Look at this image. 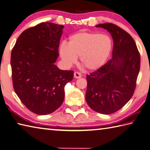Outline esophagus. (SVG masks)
Here are the masks:
<instances>
[{
    "label": "esophagus",
    "instance_id": "34e87169",
    "mask_svg": "<svg viewBox=\"0 0 150 150\" xmlns=\"http://www.w3.org/2000/svg\"><path fill=\"white\" fill-rule=\"evenodd\" d=\"M74 77L76 79H78V78H81V73H79L78 72H75L74 73Z\"/></svg>",
    "mask_w": 150,
    "mask_h": 150
}]
</instances>
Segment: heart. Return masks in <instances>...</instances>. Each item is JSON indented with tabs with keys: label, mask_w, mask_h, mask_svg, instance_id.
I'll return each instance as SVG.
<instances>
[{
	"label": "heart",
	"mask_w": 150,
	"mask_h": 150,
	"mask_svg": "<svg viewBox=\"0 0 150 150\" xmlns=\"http://www.w3.org/2000/svg\"><path fill=\"white\" fill-rule=\"evenodd\" d=\"M112 48V40L106 34L96 32H79L71 36L69 41L62 42L59 54L67 67L75 64L78 57L90 71H96L104 65Z\"/></svg>",
	"instance_id": "obj_1"
}]
</instances>
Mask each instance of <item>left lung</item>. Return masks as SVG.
Wrapping results in <instances>:
<instances>
[{"label":"left lung","instance_id":"obj_1","mask_svg":"<svg viewBox=\"0 0 150 150\" xmlns=\"http://www.w3.org/2000/svg\"><path fill=\"white\" fill-rule=\"evenodd\" d=\"M110 33L114 41L112 58L102 67L86 76V101L102 114L118 111L132 97L140 71L141 58L134 40L111 23L96 25Z\"/></svg>","mask_w":150,"mask_h":150}]
</instances>
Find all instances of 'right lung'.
Here are the masks:
<instances>
[{
  "label": "right lung",
  "mask_w": 150,
  "mask_h": 150,
  "mask_svg": "<svg viewBox=\"0 0 150 150\" xmlns=\"http://www.w3.org/2000/svg\"><path fill=\"white\" fill-rule=\"evenodd\" d=\"M64 26L42 22L19 36L11 54L13 85L30 111L47 115L56 110L65 97V86L74 76L54 65Z\"/></svg>",
  "instance_id": "1"
}]
</instances>
